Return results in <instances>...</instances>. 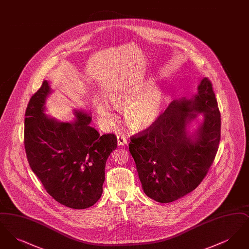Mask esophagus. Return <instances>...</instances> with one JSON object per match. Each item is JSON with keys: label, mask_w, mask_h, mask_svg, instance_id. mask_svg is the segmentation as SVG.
<instances>
[{"label": "esophagus", "mask_w": 249, "mask_h": 249, "mask_svg": "<svg viewBox=\"0 0 249 249\" xmlns=\"http://www.w3.org/2000/svg\"><path fill=\"white\" fill-rule=\"evenodd\" d=\"M128 143V140L124 135H118V144L119 146L126 145Z\"/></svg>", "instance_id": "esophagus-1"}]
</instances>
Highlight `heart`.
<instances>
[{"label": "heart", "instance_id": "heart-1", "mask_svg": "<svg viewBox=\"0 0 249 249\" xmlns=\"http://www.w3.org/2000/svg\"><path fill=\"white\" fill-rule=\"evenodd\" d=\"M107 98L114 107L124 106L126 123L134 130L151 126L160 116L164 101L163 93L155 88L152 81L116 88L108 92ZM94 105L101 120L107 126L114 125L116 119L107 103L96 99Z\"/></svg>", "mask_w": 249, "mask_h": 249}]
</instances>
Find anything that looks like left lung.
<instances>
[{
    "label": "left lung",
    "mask_w": 249,
    "mask_h": 249,
    "mask_svg": "<svg viewBox=\"0 0 249 249\" xmlns=\"http://www.w3.org/2000/svg\"><path fill=\"white\" fill-rule=\"evenodd\" d=\"M199 112L204 121L196 134L189 136L186 126ZM220 127L213 86L205 77L197 94L173 101L151 126L130 137L129 149L143 192L167 203L195 190L213 163Z\"/></svg>",
    "instance_id": "left-lung-1"
}]
</instances>
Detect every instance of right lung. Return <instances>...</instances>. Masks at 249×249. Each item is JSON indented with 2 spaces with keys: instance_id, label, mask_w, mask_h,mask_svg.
I'll use <instances>...</instances> for the list:
<instances>
[{
  "instance_id": "obj_1",
  "label": "right lung",
  "mask_w": 249,
  "mask_h": 249,
  "mask_svg": "<svg viewBox=\"0 0 249 249\" xmlns=\"http://www.w3.org/2000/svg\"><path fill=\"white\" fill-rule=\"evenodd\" d=\"M51 92L47 80L30 99L25 113L24 145L33 172L48 194L72 209L92 206L101 198L107 160L117 148L113 133L100 135L91 118L74 111V122L45 115Z\"/></svg>"
}]
</instances>
